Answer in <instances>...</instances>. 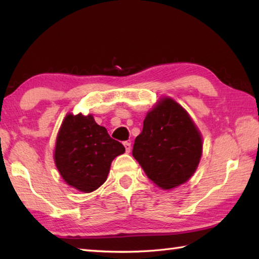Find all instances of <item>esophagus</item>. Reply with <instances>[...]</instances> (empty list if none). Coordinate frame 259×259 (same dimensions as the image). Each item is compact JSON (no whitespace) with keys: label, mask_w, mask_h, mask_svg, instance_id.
<instances>
[{"label":"esophagus","mask_w":259,"mask_h":259,"mask_svg":"<svg viewBox=\"0 0 259 259\" xmlns=\"http://www.w3.org/2000/svg\"><path fill=\"white\" fill-rule=\"evenodd\" d=\"M123 145L125 147V152L129 153L131 151V143L130 142H124Z\"/></svg>","instance_id":"34e87169"}]
</instances>
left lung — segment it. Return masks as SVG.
I'll return each instance as SVG.
<instances>
[{"label": "left lung", "instance_id": "left-lung-1", "mask_svg": "<svg viewBox=\"0 0 259 259\" xmlns=\"http://www.w3.org/2000/svg\"><path fill=\"white\" fill-rule=\"evenodd\" d=\"M202 154V138L187 112L164 98L147 113L143 131L135 139L133 155L147 177L161 188L190 179Z\"/></svg>", "mask_w": 259, "mask_h": 259}]
</instances>
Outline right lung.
Here are the masks:
<instances>
[{
	"mask_svg": "<svg viewBox=\"0 0 259 259\" xmlns=\"http://www.w3.org/2000/svg\"><path fill=\"white\" fill-rule=\"evenodd\" d=\"M124 151L106 128L96 123L93 115L68 114L57 137L55 162L68 185L90 193L103 185L112 161Z\"/></svg>",
	"mask_w": 259,
	"mask_h": 259,
	"instance_id": "obj_1",
	"label": "right lung"
}]
</instances>
